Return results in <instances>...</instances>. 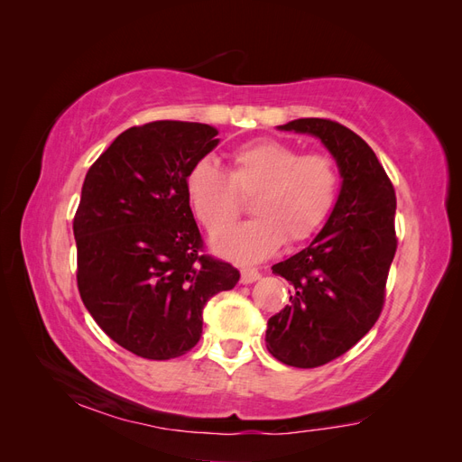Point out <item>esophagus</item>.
<instances>
[{"mask_svg": "<svg viewBox=\"0 0 462 462\" xmlns=\"http://www.w3.org/2000/svg\"><path fill=\"white\" fill-rule=\"evenodd\" d=\"M258 279H260V272H258V270H253V268L241 270V283H243V285L254 283V282H258Z\"/></svg>", "mask_w": 462, "mask_h": 462, "instance_id": "esophagus-1", "label": "esophagus"}]
</instances>
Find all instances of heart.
Masks as SVG:
<instances>
[{"label": "heart", "instance_id": "obj_1", "mask_svg": "<svg viewBox=\"0 0 462 462\" xmlns=\"http://www.w3.org/2000/svg\"><path fill=\"white\" fill-rule=\"evenodd\" d=\"M339 185V167L328 153L300 156L295 146L263 138L229 153V173L209 158L194 162L185 177V194L209 235L236 219L239 197H253L254 219L212 243L219 256L253 263L275 254L285 239L302 243L314 236L337 202Z\"/></svg>", "mask_w": 462, "mask_h": 462}]
</instances>
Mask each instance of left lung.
I'll list each match as a JSON object with an SVG mask.
<instances>
[{"label":"left lung","instance_id":"8db88e82","mask_svg":"<svg viewBox=\"0 0 462 462\" xmlns=\"http://www.w3.org/2000/svg\"><path fill=\"white\" fill-rule=\"evenodd\" d=\"M277 129L316 136L341 175L326 226L304 250L272 268L292 291L285 309L268 319V351L287 366L316 368L345 355L380 318L397 250V199L374 150L351 129L318 117Z\"/></svg>","mask_w":462,"mask_h":462}]
</instances>
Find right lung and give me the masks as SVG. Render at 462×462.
Masks as SVG:
<instances>
[{
    "mask_svg": "<svg viewBox=\"0 0 462 462\" xmlns=\"http://www.w3.org/2000/svg\"><path fill=\"white\" fill-rule=\"evenodd\" d=\"M206 123L153 121L121 133L88 170L73 221L77 283L87 310L136 356L170 360L202 335V310L239 282L202 254L185 194L194 162L212 152Z\"/></svg>",
    "mask_w": 462,
    "mask_h": 462,
    "instance_id": "obj_1",
    "label": "right lung"
}]
</instances>
